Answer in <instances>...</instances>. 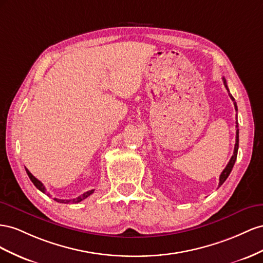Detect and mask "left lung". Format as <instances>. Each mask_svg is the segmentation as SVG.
Segmentation results:
<instances>
[{"instance_id": "1", "label": "left lung", "mask_w": 263, "mask_h": 263, "mask_svg": "<svg viewBox=\"0 0 263 263\" xmlns=\"http://www.w3.org/2000/svg\"><path fill=\"white\" fill-rule=\"evenodd\" d=\"M222 81H223V85H224V87H226V89H227V91H228V95H229V97H230V99H231L232 101H234L236 111H238L237 103H236V101H235V98H234V97H232V96H231V93L229 92V89H228V86H227V81H226V79H224V77H222ZM236 123H237V125H236V127H237V131H236V144H235V149H234V155L231 156V159H230L229 163L227 164V166L224 167V170L221 172V174H220V176H219V185H218L219 187L223 184V182L226 181L227 177L229 176L230 172H231L232 167H234L235 162H236V160H237L238 147H239V129H238V122H236Z\"/></svg>"}]
</instances>
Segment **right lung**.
<instances>
[{"label": "right lung", "instance_id": "1", "mask_svg": "<svg viewBox=\"0 0 263 263\" xmlns=\"http://www.w3.org/2000/svg\"><path fill=\"white\" fill-rule=\"evenodd\" d=\"M25 170H26V173H27L29 179H31V181L33 182V184L36 186V189L40 190L42 193L46 194V189H45L44 184H43L41 181H39V179H37L35 176H33V174H32L31 172H29L27 168H25ZM93 192H95V190L88 191V192L84 193L82 195H80V196H78L77 198H73V199H57V198H54V199H55L56 201H58V202H63V204H69V202H72V204H77V202H80L81 200L86 199V198H87L88 196H90V195H91Z\"/></svg>", "mask_w": 263, "mask_h": 263}]
</instances>
